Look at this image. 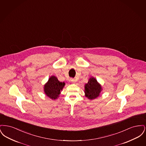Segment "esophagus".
<instances>
[{"label": "esophagus", "mask_w": 146, "mask_h": 146, "mask_svg": "<svg viewBox=\"0 0 146 146\" xmlns=\"http://www.w3.org/2000/svg\"><path fill=\"white\" fill-rule=\"evenodd\" d=\"M70 80H71V82H72V83H76V80H75L74 79H72V78H71V79H70Z\"/></svg>", "instance_id": "34e87169"}]
</instances>
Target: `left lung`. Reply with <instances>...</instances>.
Here are the masks:
<instances>
[{
  "label": "left lung",
  "mask_w": 146,
  "mask_h": 146,
  "mask_svg": "<svg viewBox=\"0 0 146 146\" xmlns=\"http://www.w3.org/2000/svg\"><path fill=\"white\" fill-rule=\"evenodd\" d=\"M102 90L101 85L94 77L90 78L88 83L85 85V96L90 100H94L99 96Z\"/></svg>",
  "instance_id": "1"
}]
</instances>
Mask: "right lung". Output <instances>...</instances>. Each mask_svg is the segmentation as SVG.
<instances>
[{
    "instance_id": "add662e5",
    "label": "right lung",
    "mask_w": 146,
    "mask_h": 146,
    "mask_svg": "<svg viewBox=\"0 0 146 146\" xmlns=\"http://www.w3.org/2000/svg\"><path fill=\"white\" fill-rule=\"evenodd\" d=\"M65 85L64 82H60L56 76H51L48 82L44 85V92L46 96L52 100H55L59 96L61 91Z\"/></svg>"
}]
</instances>
